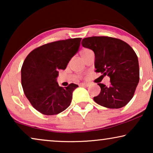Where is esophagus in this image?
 <instances>
[{
	"instance_id": "1",
	"label": "esophagus",
	"mask_w": 153,
	"mask_h": 153,
	"mask_svg": "<svg viewBox=\"0 0 153 153\" xmlns=\"http://www.w3.org/2000/svg\"><path fill=\"white\" fill-rule=\"evenodd\" d=\"M81 86H89L90 84L88 83H80Z\"/></svg>"
}]
</instances>
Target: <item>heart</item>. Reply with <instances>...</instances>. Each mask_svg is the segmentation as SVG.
Segmentation results:
<instances>
[{
  "label": "heart",
  "instance_id": "obj_1",
  "mask_svg": "<svg viewBox=\"0 0 153 153\" xmlns=\"http://www.w3.org/2000/svg\"><path fill=\"white\" fill-rule=\"evenodd\" d=\"M90 51H91V50H89V49H83L81 50V52H80V53H81V57H83V56H84L85 53H88V52Z\"/></svg>",
  "mask_w": 153,
  "mask_h": 153
}]
</instances>
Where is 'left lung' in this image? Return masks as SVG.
Masks as SVG:
<instances>
[{
	"mask_svg": "<svg viewBox=\"0 0 153 153\" xmlns=\"http://www.w3.org/2000/svg\"><path fill=\"white\" fill-rule=\"evenodd\" d=\"M83 47L95 53L96 72L110 77L108 86L98 83L100 93L93 97L100 105L109 108L125 106L133 97L139 81L138 57L132 48L120 39L94 36L82 39Z\"/></svg>",
	"mask_w": 153,
	"mask_h": 153,
	"instance_id": "obj_1",
	"label": "left lung"
}]
</instances>
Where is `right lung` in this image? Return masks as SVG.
<instances>
[{
    "mask_svg": "<svg viewBox=\"0 0 153 153\" xmlns=\"http://www.w3.org/2000/svg\"><path fill=\"white\" fill-rule=\"evenodd\" d=\"M81 38L46 44L33 50L22 68V85L31 105L41 114L56 115L70 105L78 85L59 86L58 70H65L80 47Z\"/></svg>",
    "mask_w": 153,
    "mask_h": 153,
    "instance_id": "add662e5",
    "label": "right lung"
}]
</instances>
